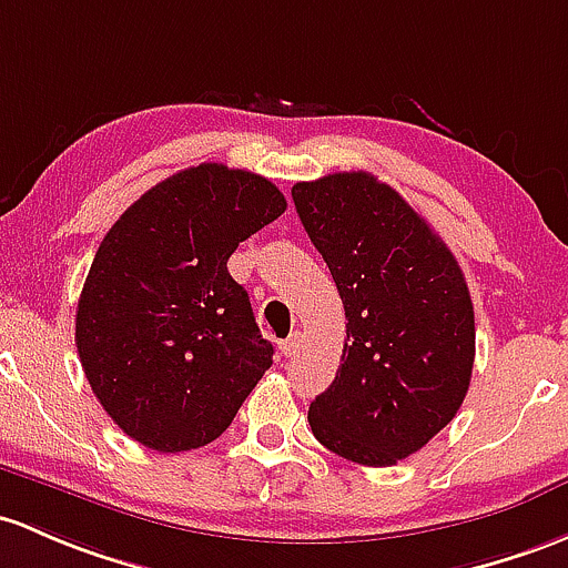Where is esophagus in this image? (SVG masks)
<instances>
[{
	"label": "esophagus",
	"mask_w": 568,
	"mask_h": 568,
	"mask_svg": "<svg viewBox=\"0 0 568 568\" xmlns=\"http://www.w3.org/2000/svg\"><path fill=\"white\" fill-rule=\"evenodd\" d=\"M301 341H303V333H292L290 338H284L282 341V352L286 357H292V355H297V352H301Z\"/></svg>",
	"instance_id": "1"
}]
</instances>
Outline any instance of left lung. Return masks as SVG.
Masks as SVG:
<instances>
[{"label":"left lung","mask_w":568,"mask_h":568,"mask_svg":"<svg viewBox=\"0 0 568 568\" xmlns=\"http://www.w3.org/2000/svg\"><path fill=\"white\" fill-rule=\"evenodd\" d=\"M292 200L346 311L338 374L311 400L308 425L346 460L395 466L423 449L468 393L466 278L430 224L371 173L301 181Z\"/></svg>","instance_id":"8db88e82"}]
</instances>
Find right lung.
I'll return each instance as SVG.
<instances>
[{
  "instance_id": "obj_1",
  "label": "right lung",
  "mask_w": 568,
  "mask_h": 568,
  "mask_svg": "<svg viewBox=\"0 0 568 568\" xmlns=\"http://www.w3.org/2000/svg\"><path fill=\"white\" fill-rule=\"evenodd\" d=\"M284 211L267 179L203 162L151 186L102 237L78 301V357L143 447L211 444L273 365L227 260Z\"/></svg>"
}]
</instances>
